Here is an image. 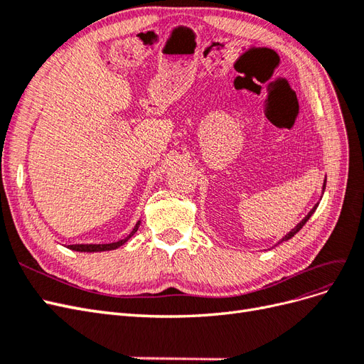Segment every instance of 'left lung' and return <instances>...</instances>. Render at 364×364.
<instances>
[{
  "label": "left lung",
  "instance_id": "8db88e82",
  "mask_svg": "<svg viewBox=\"0 0 364 364\" xmlns=\"http://www.w3.org/2000/svg\"><path fill=\"white\" fill-rule=\"evenodd\" d=\"M325 186H326V181H325V183H323V190H325ZM316 208H317V205H316V206H314V208L311 209V211H310V213H308V215H306V217H305V218L302 220V222H301L299 225H297V226H296L294 229H291V230H290V232H289L287 235H285V237H284V238L281 240V243H282V241H287V240H290L291 237H294V235H296L297 232H299V230L302 229V226H304V225H305V223L308 222V218H310V217L313 215V213L316 211Z\"/></svg>",
  "mask_w": 364,
  "mask_h": 364
}]
</instances>
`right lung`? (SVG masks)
<instances>
[{"mask_svg": "<svg viewBox=\"0 0 364 364\" xmlns=\"http://www.w3.org/2000/svg\"><path fill=\"white\" fill-rule=\"evenodd\" d=\"M138 228H139V222L135 225L134 230H132V232L129 234V237H126L124 240L117 241V243H109V245H70L68 247H70L71 250H77V252H103V250H114V249H117V247H119V246H123V245L126 243V241L136 232Z\"/></svg>", "mask_w": 364, "mask_h": 364, "instance_id": "add662e5", "label": "right lung"}]
</instances>
